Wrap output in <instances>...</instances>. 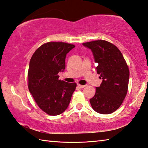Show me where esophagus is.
Here are the masks:
<instances>
[{"mask_svg": "<svg viewBox=\"0 0 148 148\" xmlns=\"http://www.w3.org/2000/svg\"><path fill=\"white\" fill-rule=\"evenodd\" d=\"M78 86L79 87V88H85V87H86L85 85H80V84H78Z\"/></svg>", "mask_w": 148, "mask_h": 148, "instance_id": "34e87169", "label": "esophagus"}]
</instances>
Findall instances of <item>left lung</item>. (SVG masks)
Masks as SVG:
<instances>
[{"mask_svg":"<svg viewBox=\"0 0 148 148\" xmlns=\"http://www.w3.org/2000/svg\"><path fill=\"white\" fill-rule=\"evenodd\" d=\"M93 54L97 73L102 83L90 99L93 109L98 113L111 114L123 103L127 94L129 69L123 54L109 41L96 40L82 43Z\"/></svg>","mask_w":148,"mask_h":148,"instance_id":"obj_1","label":"left lung"}]
</instances>
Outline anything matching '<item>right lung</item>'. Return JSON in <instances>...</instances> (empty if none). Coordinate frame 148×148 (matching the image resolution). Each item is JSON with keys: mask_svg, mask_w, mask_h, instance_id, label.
Returning <instances> with one entry per match:
<instances>
[{"mask_svg": "<svg viewBox=\"0 0 148 148\" xmlns=\"http://www.w3.org/2000/svg\"><path fill=\"white\" fill-rule=\"evenodd\" d=\"M74 45L64 42H48L35 51L27 72L28 88L37 105L49 115L62 113L70 103L76 83L58 79L65 69L66 54Z\"/></svg>", "mask_w": 148, "mask_h": 148, "instance_id": "right-lung-1", "label": "right lung"}]
</instances>
